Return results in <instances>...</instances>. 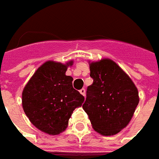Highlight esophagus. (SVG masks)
<instances>
[{"label":"esophagus","instance_id":"obj_1","mask_svg":"<svg viewBox=\"0 0 159 159\" xmlns=\"http://www.w3.org/2000/svg\"><path fill=\"white\" fill-rule=\"evenodd\" d=\"M80 92L82 95L85 97V88H82L81 90H80Z\"/></svg>","mask_w":159,"mask_h":159}]
</instances>
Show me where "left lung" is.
Wrapping results in <instances>:
<instances>
[{
  "label": "left lung",
  "mask_w": 159,
  "mask_h": 159,
  "mask_svg": "<svg viewBox=\"0 0 159 159\" xmlns=\"http://www.w3.org/2000/svg\"><path fill=\"white\" fill-rule=\"evenodd\" d=\"M93 83L86 91L83 109L92 128L102 135H114L133 117L139 103V92L128 74L112 60L90 64Z\"/></svg>",
  "instance_id": "8db88e82"
}]
</instances>
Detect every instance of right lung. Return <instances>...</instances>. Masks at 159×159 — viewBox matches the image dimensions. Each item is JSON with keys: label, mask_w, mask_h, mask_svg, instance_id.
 Wrapping results in <instances>:
<instances>
[{"label": "right lung", "mask_w": 159, "mask_h": 159, "mask_svg": "<svg viewBox=\"0 0 159 159\" xmlns=\"http://www.w3.org/2000/svg\"><path fill=\"white\" fill-rule=\"evenodd\" d=\"M73 61L62 64L46 61L38 68L22 92L24 111L35 127L51 135L67 127L73 111L85 98L73 87V78L66 75Z\"/></svg>", "instance_id": "1"}]
</instances>
